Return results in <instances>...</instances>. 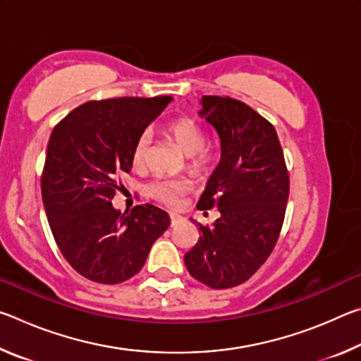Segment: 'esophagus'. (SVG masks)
I'll use <instances>...</instances> for the list:
<instances>
[{
  "label": "esophagus",
  "instance_id": "esophagus-1",
  "mask_svg": "<svg viewBox=\"0 0 361 361\" xmlns=\"http://www.w3.org/2000/svg\"><path fill=\"white\" fill-rule=\"evenodd\" d=\"M181 216L180 215H176V213H170V224H172V226H176V224H178L180 221H181Z\"/></svg>",
  "mask_w": 361,
  "mask_h": 361
}]
</instances>
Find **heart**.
<instances>
[{
	"instance_id": "heart-1",
	"label": "heart",
	"mask_w": 361,
	"mask_h": 361,
	"mask_svg": "<svg viewBox=\"0 0 361 361\" xmlns=\"http://www.w3.org/2000/svg\"><path fill=\"white\" fill-rule=\"evenodd\" d=\"M166 133L175 145L189 157V166L199 173H209L219 161V146L205 142V129L199 121L189 116H178L166 124ZM151 133L143 130L135 138L132 148V161L137 167H143L148 159ZM191 191V185L185 180L156 178L146 186V194L156 202L170 207H178L181 197Z\"/></svg>"
}]
</instances>
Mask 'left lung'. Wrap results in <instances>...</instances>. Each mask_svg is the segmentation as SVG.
<instances>
[{
  "label": "left lung",
  "mask_w": 361,
  "mask_h": 361,
  "mask_svg": "<svg viewBox=\"0 0 361 361\" xmlns=\"http://www.w3.org/2000/svg\"><path fill=\"white\" fill-rule=\"evenodd\" d=\"M199 114L215 127L221 159L197 209H218L213 226L185 255L191 276L210 288L237 286L264 264L282 231L290 176L277 132L267 119L231 97H202Z\"/></svg>",
  "instance_id": "8db88e82"
}]
</instances>
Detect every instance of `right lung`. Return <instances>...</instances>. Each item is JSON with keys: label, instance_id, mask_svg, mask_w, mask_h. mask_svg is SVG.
<instances>
[{"label": "right lung", "instance_id": "right-lung-1", "mask_svg": "<svg viewBox=\"0 0 361 361\" xmlns=\"http://www.w3.org/2000/svg\"><path fill=\"white\" fill-rule=\"evenodd\" d=\"M172 97H121L92 100L73 109L49 138L41 194L60 252L82 277L116 285L135 276L170 226L151 204L130 213L111 199L124 188L118 176L132 169L135 138L161 114Z\"/></svg>", "mask_w": 361, "mask_h": 361}]
</instances>
